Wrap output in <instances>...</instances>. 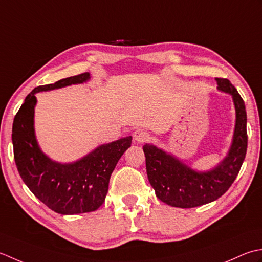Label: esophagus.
I'll list each match as a JSON object with an SVG mask.
<instances>
[{
  "instance_id": "obj_1",
  "label": "esophagus",
  "mask_w": 262,
  "mask_h": 262,
  "mask_svg": "<svg viewBox=\"0 0 262 262\" xmlns=\"http://www.w3.org/2000/svg\"><path fill=\"white\" fill-rule=\"evenodd\" d=\"M133 138H135V140L138 143H143V142H146L147 140H149L150 135H149V132L147 130L139 129L135 133H133Z\"/></svg>"
}]
</instances>
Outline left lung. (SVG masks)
<instances>
[{
  "label": "left lung",
  "instance_id": "left-lung-1",
  "mask_svg": "<svg viewBox=\"0 0 262 262\" xmlns=\"http://www.w3.org/2000/svg\"><path fill=\"white\" fill-rule=\"evenodd\" d=\"M216 81L218 89L232 96L236 113L232 146L220 165L208 172H196L156 146H143L149 182L157 198L172 207L193 208L217 200L233 184L245 158L248 133L244 101L229 80L216 78Z\"/></svg>",
  "mask_w": 262,
  "mask_h": 262
}]
</instances>
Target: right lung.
I'll use <instances>...</instances> for the list:
<instances>
[{"instance_id":"obj_1","label":"right lung","mask_w":262,"mask_h":262,"mask_svg":"<svg viewBox=\"0 0 262 262\" xmlns=\"http://www.w3.org/2000/svg\"><path fill=\"white\" fill-rule=\"evenodd\" d=\"M89 79V72H84L36 87L13 120V155L21 179L42 204L61 215L95 211L103 205L111 174L132 142L131 136L119 139L70 164L52 161L40 150L34 129L35 94L83 83Z\"/></svg>"}]
</instances>
